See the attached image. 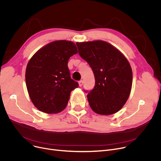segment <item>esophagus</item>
Returning <instances> with one entry per match:
<instances>
[{
	"mask_svg": "<svg viewBox=\"0 0 161 161\" xmlns=\"http://www.w3.org/2000/svg\"><path fill=\"white\" fill-rule=\"evenodd\" d=\"M78 83H79V85H80V86H82V85H83V80H80V81L78 82Z\"/></svg>",
	"mask_w": 161,
	"mask_h": 161,
	"instance_id": "34e87169",
	"label": "esophagus"
}]
</instances>
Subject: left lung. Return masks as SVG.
Here are the masks:
<instances>
[{
    "instance_id": "obj_1",
    "label": "left lung",
    "mask_w": 161,
    "mask_h": 161,
    "mask_svg": "<svg viewBox=\"0 0 161 161\" xmlns=\"http://www.w3.org/2000/svg\"><path fill=\"white\" fill-rule=\"evenodd\" d=\"M80 57L93 71L95 86L87 94L90 108L99 114L109 115L120 110L132 88V72L125 57L104 41L76 42Z\"/></svg>"
}]
</instances>
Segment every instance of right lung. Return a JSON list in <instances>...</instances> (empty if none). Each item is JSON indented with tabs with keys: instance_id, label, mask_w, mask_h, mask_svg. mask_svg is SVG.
Listing matches in <instances>:
<instances>
[{
	"instance_id": "1",
	"label": "right lung",
	"mask_w": 161,
	"mask_h": 161,
	"mask_svg": "<svg viewBox=\"0 0 161 161\" xmlns=\"http://www.w3.org/2000/svg\"><path fill=\"white\" fill-rule=\"evenodd\" d=\"M78 53L74 42L60 40L39 50L29 61L25 72L28 93L34 105L46 113L64 110L71 91L78 86L67 66L69 58Z\"/></svg>"
}]
</instances>
